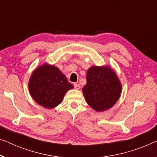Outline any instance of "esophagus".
I'll return each instance as SVG.
<instances>
[{"mask_svg": "<svg viewBox=\"0 0 157 157\" xmlns=\"http://www.w3.org/2000/svg\"><path fill=\"white\" fill-rule=\"evenodd\" d=\"M74 87H75V88L76 90H79V89H80V85H79V84L74 83Z\"/></svg>", "mask_w": 157, "mask_h": 157, "instance_id": "esophagus-1", "label": "esophagus"}]
</instances>
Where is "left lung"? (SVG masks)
I'll list each match as a JSON object with an SVG mask.
<instances>
[{"label":"left lung","mask_w":157,"mask_h":157,"mask_svg":"<svg viewBox=\"0 0 157 157\" xmlns=\"http://www.w3.org/2000/svg\"><path fill=\"white\" fill-rule=\"evenodd\" d=\"M82 92L86 101L97 112L112 107L120 98L122 85L115 72L108 67L93 66L87 70Z\"/></svg>","instance_id":"obj_1"}]
</instances>
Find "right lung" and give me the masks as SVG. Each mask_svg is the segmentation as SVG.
Segmentation results:
<instances>
[{
    "mask_svg": "<svg viewBox=\"0 0 157 157\" xmlns=\"http://www.w3.org/2000/svg\"><path fill=\"white\" fill-rule=\"evenodd\" d=\"M28 88L37 104L51 109L62 102L66 92L73 85L56 66L43 65L32 73Z\"/></svg>",
    "mask_w": 157,
    "mask_h": 157,
    "instance_id": "1",
    "label": "right lung"
}]
</instances>
